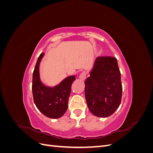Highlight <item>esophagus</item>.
<instances>
[{"label":"esophagus","mask_w":153,"mask_h":153,"mask_svg":"<svg viewBox=\"0 0 153 153\" xmlns=\"http://www.w3.org/2000/svg\"><path fill=\"white\" fill-rule=\"evenodd\" d=\"M79 78H80V79H81L82 80H84L85 79V78H86V72H85V71H82V72L80 74Z\"/></svg>","instance_id":"obj_1"}]
</instances>
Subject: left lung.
<instances>
[{"label": "left lung", "mask_w": 153, "mask_h": 153, "mask_svg": "<svg viewBox=\"0 0 153 153\" xmlns=\"http://www.w3.org/2000/svg\"><path fill=\"white\" fill-rule=\"evenodd\" d=\"M123 87L117 59L98 57L85 82V96L91 112L99 117L113 114L121 104Z\"/></svg>", "instance_id": "8db88e82"}]
</instances>
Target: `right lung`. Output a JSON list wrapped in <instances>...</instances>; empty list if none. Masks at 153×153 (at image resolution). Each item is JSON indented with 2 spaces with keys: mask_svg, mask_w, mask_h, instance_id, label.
<instances>
[{
  "mask_svg": "<svg viewBox=\"0 0 153 153\" xmlns=\"http://www.w3.org/2000/svg\"><path fill=\"white\" fill-rule=\"evenodd\" d=\"M44 53H41L32 74V91L36 107L45 116L52 119L62 117L68 109V102L71 93V86L75 76H68L53 87L45 86L40 80L39 63Z\"/></svg>",
  "mask_w": 153,
  "mask_h": 153,
  "instance_id": "obj_1",
  "label": "right lung"
}]
</instances>
